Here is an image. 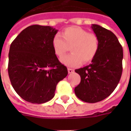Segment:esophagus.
Segmentation results:
<instances>
[{
  "instance_id": "obj_1",
  "label": "esophagus",
  "mask_w": 131,
  "mask_h": 131,
  "mask_svg": "<svg viewBox=\"0 0 131 131\" xmlns=\"http://www.w3.org/2000/svg\"><path fill=\"white\" fill-rule=\"evenodd\" d=\"M68 72H69V74H72V73H74V69H73L68 68Z\"/></svg>"
}]
</instances>
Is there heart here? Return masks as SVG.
Here are the masks:
<instances>
[{
    "label": "heart",
    "instance_id": "heart-1",
    "mask_svg": "<svg viewBox=\"0 0 131 131\" xmlns=\"http://www.w3.org/2000/svg\"><path fill=\"white\" fill-rule=\"evenodd\" d=\"M52 46L59 58H62L71 48V54L63 57L61 62L69 67H77L83 62L88 64L95 59L98 52L99 40L95 34L73 26L64 29L61 36L55 35Z\"/></svg>",
    "mask_w": 131,
    "mask_h": 131
}]
</instances>
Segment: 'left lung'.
Wrapping results in <instances>:
<instances>
[{
	"label": "left lung",
	"mask_w": 131,
	"mask_h": 131,
	"mask_svg": "<svg viewBox=\"0 0 131 131\" xmlns=\"http://www.w3.org/2000/svg\"><path fill=\"white\" fill-rule=\"evenodd\" d=\"M92 29L99 40V50L91 64L75 71L81 83L74 89L78 98L89 103L102 101L116 88L122 74L123 48L117 37L97 24Z\"/></svg>",
	"instance_id": "left-lung-1"
}]
</instances>
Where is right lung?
I'll use <instances>...</instances> for the list:
<instances>
[{"mask_svg": "<svg viewBox=\"0 0 131 131\" xmlns=\"http://www.w3.org/2000/svg\"><path fill=\"white\" fill-rule=\"evenodd\" d=\"M57 31L50 26H29L10 45V82L16 93L29 102L41 104L50 100L57 83L68 74L52 46Z\"/></svg>", "mask_w": 131, "mask_h": 131, "instance_id": "obj_1", "label": "right lung"}]
</instances>
